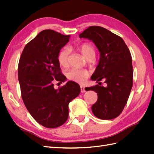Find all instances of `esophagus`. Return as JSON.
I'll return each mask as SVG.
<instances>
[{"label": "esophagus", "mask_w": 154, "mask_h": 154, "mask_svg": "<svg viewBox=\"0 0 154 154\" xmlns=\"http://www.w3.org/2000/svg\"><path fill=\"white\" fill-rule=\"evenodd\" d=\"M81 93H85V87L83 86V85L81 86Z\"/></svg>", "instance_id": "1"}]
</instances>
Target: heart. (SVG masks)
<instances>
[{
  "mask_svg": "<svg viewBox=\"0 0 154 154\" xmlns=\"http://www.w3.org/2000/svg\"><path fill=\"white\" fill-rule=\"evenodd\" d=\"M79 51L85 58L87 60H94L95 57V50L92 45L89 43H83L79 47ZM69 50L67 47H64L59 52L57 60L60 65L66 67L69 65ZM67 78L75 82L83 83L87 78L89 76V72L86 70H80L73 69L68 72Z\"/></svg>",
  "mask_w": 154,
  "mask_h": 154,
  "instance_id": "1",
  "label": "heart"
}]
</instances>
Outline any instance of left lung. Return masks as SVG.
<instances>
[{"instance_id": "obj_1", "label": "left lung", "mask_w": 154, "mask_h": 154, "mask_svg": "<svg viewBox=\"0 0 154 154\" xmlns=\"http://www.w3.org/2000/svg\"><path fill=\"white\" fill-rule=\"evenodd\" d=\"M92 40L100 52V60L91 79L99 85L87 87L98 99L91 107L94 115L102 120L119 116L127 103L133 84L132 56L122 38L107 29L93 26L79 34ZM103 80L106 84L101 86Z\"/></svg>"}]
</instances>
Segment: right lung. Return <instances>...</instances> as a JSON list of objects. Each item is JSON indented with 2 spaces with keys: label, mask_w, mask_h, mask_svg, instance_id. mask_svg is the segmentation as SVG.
<instances>
[{
  "label": "right lung",
  "mask_w": 154,
  "mask_h": 154,
  "mask_svg": "<svg viewBox=\"0 0 154 154\" xmlns=\"http://www.w3.org/2000/svg\"><path fill=\"white\" fill-rule=\"evenodd\" d=\"M70 35L52 30L40 32L25 45L18 63V81L22 98L34 120L48 128L66 122L68 105L79 95L80 86L69 81L57 89L54 81L64 82L57 55Z\"/></svg>",
  "instance_id": "right-lung-1"
}]
</instances>
